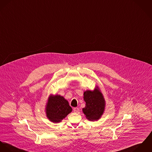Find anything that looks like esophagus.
<instances>
[{"mask_svg": "<svg viewBox=\"0 0 152 152\" xmlns=\"http://www.w3.org/2000/svg\"><path fill=\"white\" fill-rule=\"evenodd\" d=\"M73 111H74L75 113H79V109L77 107H75V108H73Z\"/></svg>", "mask_w": 152, "mask_h": 152, "instance_id": "esophagus-1", "label": "esophagus"}]
</instances>
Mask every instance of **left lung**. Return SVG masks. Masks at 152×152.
Wrapping results in <instances>:
<instances>
[{"instance_id":"8db88e82","label":"left lung","mask_w":152,"mask_h":152,"mask_svg":"<svg viewBox=\"0 0 152 152\" xmlns=\"http://www.w3.org/2000/svg\"><path fill=\"white\" fill-rule=\"evenodd\" d=\"M83 99L86 102L82 109L87 119L96 121L101 118L105 109V101L98 86L93 90H86L83 93Z\"/></svg>"}]
</instances>
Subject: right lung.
Segmentation results:
<instances>
[{"instance_id": "1", "label": "right lung", "mask_w": 152, "mask_h": 152, "mask_svg": "<svg viewBox=\"0 0 152 152\" xmlns=\"http://www.w3.org/2000/svg\"><path fill=\"white\" fill-rule=\"evenodd\" d=\"M45 111L47 118L53 123L61 122L72 111L69 102L59 94H50L45 105Z\"/></svg>"}]
</instances>
